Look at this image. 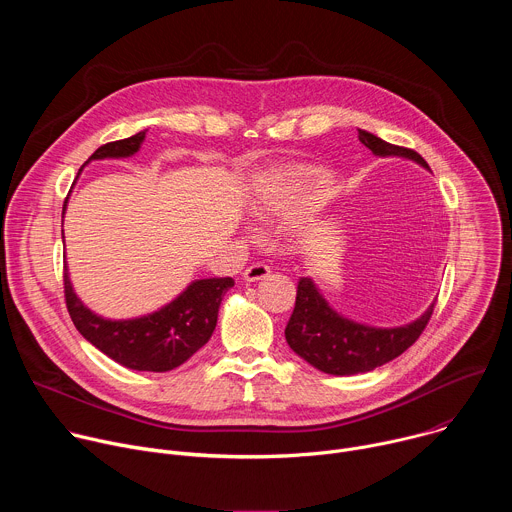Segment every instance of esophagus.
I'll list each match as a JSON object with an SVG mask.
<instances>
[{"label": "esophagus", "mask_w": 512, "mask_h": 512, "mask_svg": "<svg viewBox=\"0 0 512 512\" xmlns=\"http://www.w3.org/2000/svg\"><path fill=\"white\" fill-rule=\"evenodd\" d=\"M269 273H271V271H269V267H267V265L257 263V265H251V267H247V269H245L243 279H245L247 283H255V281L265 279Z\"/></svg>", "instance_id": "34e87169"}]
</instances>
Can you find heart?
Returning a JSON list of instances; mask_svg holds the SVG:
<instances>
[{
	"label": "heart",
	"instance_id": "b5f03b06",
	"mask_svg": "<svg viewBox=\"0 0 512 512\" xmlns=\"http://www.w3.org/2000/svg\"><path fill=\"white\" fill-rule=\"evenodd\" d=\"M328 182V172L314 164H267L247 176L243 206L259 221H277L312 206Z\"/></svg>",
	"mask_w": 512,
	"mask_h": 512
}]
</instances>
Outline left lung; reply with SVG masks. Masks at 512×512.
I'll return each mask as SVG.
<instances>
[{
  "label": "left lung",
  "instance_id": "1",
  "mask_svg": "<svg viewBox=\"0 0 512 512\" xmlns=\"http://www.w3.org/2000/svg\"><path fill=\"white\" fill-rule=\"evenodd\" d=\"M358 139L377 158H405L429 170L427 162L417 152L387 143L371 131L358 129ZM431 312L433 302L419 318L403 326L381 328L362 324L336 312L316 281L302 277L294 314L285 326V340L298 356L326 375L348 377L369 373L403 354L419 338Z\"/></svg>",
  "mask_w": 512,
  "mask_h": 512
}]
</instances>
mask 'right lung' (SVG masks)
<instances>
[{
	"label": "right lung",
	"instance_id": "right-lung-1",
	"mask_svg": "<svg viewBox=\"0 0 512 512\" xmlns=\"http://www.w3.org/2000/svg\"><path fill=\"white\" fill-rule=\"evenodd\" d=\"M145 131L148 129L127 139L101 145L85 166L97 160H125L135 156L145 141ZM83 168L79 170V176ZM66 206L68 198L64 200L62 214L66 212ZM233 285V277L194 279L172 302L164 304L156 312L137 318L111 320L85 306L72 287L70 273L64 263V294L72 322L95 348L131 371L168 373L184 364L210 340L216 328L218 308H221L225 294Z\"/></svg>",
	"mask_w": 512,
	"mask_h": 512
}]
</instances>
